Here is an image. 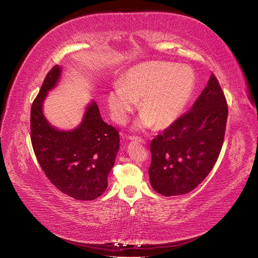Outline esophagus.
<instances>
[{"mask_svg": "<svg viewBox=\"0 0 258 258\" xmlns=\"http://www.w3.org/2000/svg\"><path fill=\"white\" fill-rule=\"evenodd\" d=\"M130 140H135V141H139L141 144H146V140L144 138H140V137H136V136H130L128 137Z\"/></svg>", "mask_w": 258, "mask_h": 258, "instance_id": "1", "label": "esophagus"}]
</instances>
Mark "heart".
<instances>
[{
    "mask_svg": "<svg viewBox=\"0 0 258 258\" xmlns=\"http://www.w3.org/2000/svg\"><path fill=\"white\" fill-rule=\"evenodd\" d=\"M195 89V75L187 66L150 61L131 68L121 82L108 93L111 118L124 124L136 109L140 99V114L135 130L170 125L188 104Z\"/></svg>",
    "mask_w": 258,
    "mask_h": 258,
    "instance_id": "heart-1",
    "label": "heart"
}]
</instances>
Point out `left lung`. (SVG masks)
<instances>
[{"instance_id":"1","label":"left lung","mask_w":258,"mask_h":258,"mask_svg":"<svg viewBox=\"0 0 258 258\" xmlns=\"http://www.w3.org/2000/svg\"><path fill=\"white\" fill-rule=\"evenodd\" d=\"M228 108L213 74L190 110L150 145V183L164 196L189 193L212 170L221 152Z\"/></svg>"}]
</instances>
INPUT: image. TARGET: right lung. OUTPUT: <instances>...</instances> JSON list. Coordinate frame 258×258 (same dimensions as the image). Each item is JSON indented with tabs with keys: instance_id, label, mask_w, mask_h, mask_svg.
<instances>
[{
	"instance_id": "obj_1",
	"label": "right lung",
	"mask_w": 258,
	"mask_h": 258,
	"mask_svg": "<svg viewBox=\"0 0 258 258\" xmlns=\"http://www.w3.org/2000/svg\"><path fill=\"white\" fill-rule=\"evenodd\" d=\"M62 66L47 74L31 108V140L41 169L62 193L77 201H93L108 186V174L120 148L119 133L103 121L91 101L77 127L59 130L44 114L49 91L61 79Z\"/></svg>"
}]
</instances>
